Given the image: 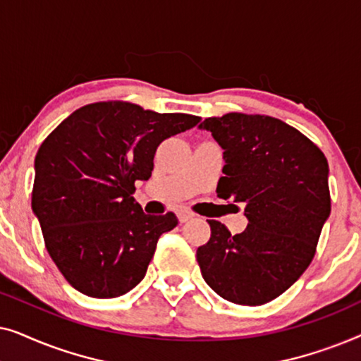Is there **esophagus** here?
I'll use <instances>...</instances> for the list:
<instances>
[{"instance_id":"1","label":"esophagus","mask_w":361,"mask_h":361,"mask_svg":"<svg viewBox=\"0 0 361 361\" xmlns=\"http://www.w3.org/2000/svg\"><path fill=\"white\" fill-rule=\"evenodd\" d=\"M177 216H179L180 224H185L187 220H190L192 216H194V214H192V212H189V210H185V209H180V210H177Z\"/></svg>"}]
</instances>
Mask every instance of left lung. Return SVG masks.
<instances>
[{
    "mask_svg": "<svg viewBox=\"0 0 361 361\" xmlns=\"http://www.w3.org/2000/svg\"><path fill=\"white\" fill-rule=\"evenodd\" d=\"M224 149L220 199L245 205L248 226L231 235L216 220L197 250L202 276L220 298L269 302L307 269L330 215L329 164L309 137L278 118L228 113L207 118Z\"/></svg>",
    "mask_w": 361,
    "mask_h": 361,
    "instance_id": "obj_1",
    "label": "left lung"
}]
</instances>
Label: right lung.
I'll list each match as a JSON object with an SVG mask.
<instances>
[{
	"mask_svg": "<svg viewBox=\"0 0 361 361\" xmlns=\"http://www.w3.org/2000/svg\"><path fill=\"white\" fill-rule=\"evenodd\" d=\"M199 120L102 102L78 108L46 137L34 159L32 212L72 288L111 299L141 283L177 216L146 215L131 197L135 182L149 179L162 141Z\"/></svg>",
	"mask_w": 361,
	"mask_h": 361,
	"instance_id": "obj_1",
	"label": "right lung"
}]
</instances>
